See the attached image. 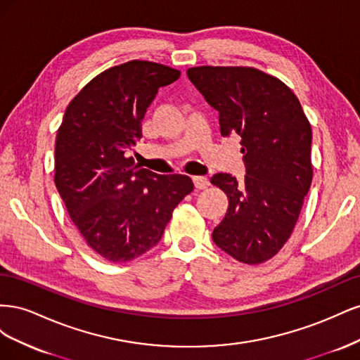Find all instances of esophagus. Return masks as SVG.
Returning a JSON list of instances; mask_svg holds the SVG:
<instances>
[{
	"mask_svg": "<svg viewBox=\"0 0 360 360\" xmlns=\"http://www.w3.org/2000/svg\"><path fill=\"white\" fill-rule=\"evenodd\" d=\"M192 180H193L195 188H197L198 191H201V189H205L207 186H209V179H207V177H202V176H197V177H192Z\"/></svg>",
	"mask_w": 360,
	"mask_h": 360,
	"instance_id": "1",
	"label": "esophagus"
}]
</instances>
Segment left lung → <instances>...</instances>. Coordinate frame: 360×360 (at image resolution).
Wrapping results in <instances>:
<instances>
[{
    "label": "left lung",
    "instance_id": "1",
    "mask_svg": "<svg viewBox=\"0 0 360 360\" xmlns=\"http://www.w3.org/2000/svg\"><path fill=\"white\" fill-rule=\"evenodd\" d=\"M186 73L219 112L222 136L242 138L245 180L224 172L210 179L228 197L213 242L240 263H264L287 243L311 188V124L296 94L258 69L200 66Z\"/></svg>",
    "mask_w": 360,
    "mask_h": 360
}]
</instances>
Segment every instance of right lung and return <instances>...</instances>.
I'll return each mask as SVG.
<instances>
[{"label": "right lung", "mask_w": 360, "mask_h": 360, "mask_svg": "<svg viewBox=\"0 0 360 360\" xmlns=\"http://www.w3.org/2000/svg\"><path fill=\"white\" fill-rule=\"evenodd\" d=\"M180 70L132 60L93 78L64 112L56 139V186L69 216L96 254L132 261L153 246L191 177L134 167L126 153L143 136L147 108Z\"/></svg>", "instance_id": "add662e5"}]
</instances>
